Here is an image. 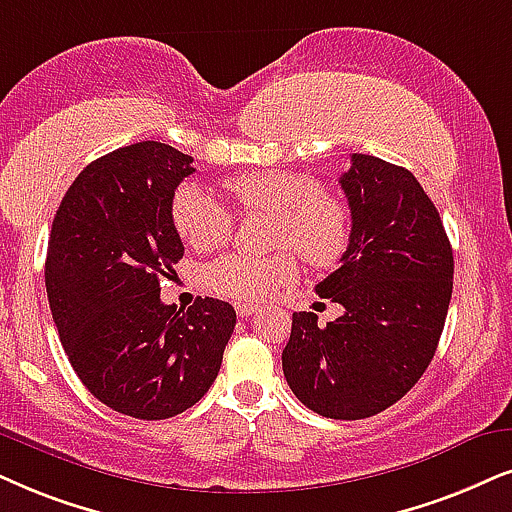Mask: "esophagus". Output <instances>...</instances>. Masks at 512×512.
Here are the masks:
<instances>
[{
  "mask_svg": "<svg viewBox=\"0 0 512 512\" xmlns=\"http://www.w3.org/2000/svg\"><path fill=\"white\" fill-rule=\"evenodd\" d=\"M236 312H238V316H241V319H248V316H252V314H257V307L255 304H236Z\"/></svg>",
  "mask_w": 512,
  "mask_h": 512,
  "instance_id": "esophagus-1",
  "label": "esophagus"
}]
</instances>
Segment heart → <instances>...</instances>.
Returning a JSON list of instances; mask_svg holds the SVG:
<instances>
[{"mask_svg":"<svg viewBox=\"0 0 512 512\" xmlns=\"http://www.w3.org/2000/svg\"><path fill=\"white\" fill-rule=\"evenodd\" d=\"M226 191L243 212L276 215V248L295 250L309 267L326 269L347 252L352 224L338 196L323 193L321 184L300 172H252L226 181ZM170 217L181 241L198 252L229 243L234 212L217 193L184 184L172 196ZM297 260L290 252L274 257L226 255L208 267V283L219 295L241 302L269 300L295 281Z\"/></svg>","mask_w":512,"mask_h":512,"instance_id":"obj_1","label":"heart"}]
</instances>
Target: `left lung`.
<instances>
[{"mask_svg": "<svg viewBox=\"0 0 512 512\" xmlns=\"http://www.w3.org/2000/svg\"><path fill=\"white\" fill-rule=\"evenodd\" d=\"M352 236L316 293L345 314L295 312L283 375L307 409L359 420L397 404L430 366L454 288V252L435 203L406 167L352 153L340 177Z\"/></svg>", "mask_w": 512, "mask_h": 512, "instance_id": "8db88e82", "label": "left lung"}]
</instances>
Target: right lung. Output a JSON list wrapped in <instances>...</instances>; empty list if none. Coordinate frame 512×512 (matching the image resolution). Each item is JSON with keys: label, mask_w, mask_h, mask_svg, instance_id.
Listing matches in <instances>:
<instances>
[{"label": "right lung", "mask_w": 512, "mask_h": 512, "mask_svg": "<svg viewBox=\"0 0 512 512\" xmlns=\"http://www.w3.org/2000/svg\"><path fill=\"white\" fill-rule=\"evenodd\" d=\"M191 163L160 141L118 148L77 174L51 224L44 278L70 366L101 404L141 420L203 399L236 326L215 297L186 312L160 302L184 257L170 205Z\"/></svg>", "instance_id": "1"}]
</instances>
